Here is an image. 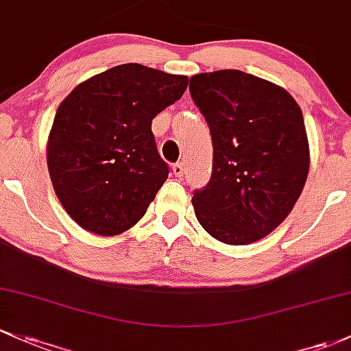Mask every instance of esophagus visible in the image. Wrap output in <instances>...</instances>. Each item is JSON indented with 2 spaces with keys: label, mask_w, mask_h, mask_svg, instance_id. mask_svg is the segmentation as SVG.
I'll list each match as a JSON object with an SVG mask.
<instances>
[{
  "label": "esophagus",
  "mask_w": 351,
  "mask_h": 351,
  "mask_svg": "<svg viewBox=\"0 0 351 351\" xmlns=\"http://www.w3.org/2000/svg\"><path fill=\"white\" fill-rule=\"evenodd\" d=\"M173 173H175V176L182 178L183 173H184V165L182 163V161H178V163L173 165Z\"/></svg>",
  "instance_id": "34e87169"
}]
</instances>
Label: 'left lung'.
<instances>
[{
	"mask_svg": "<svg viewBox=\"0 0 351 351\" xmlns=\"http://www.w3.org/2000/svg\"><path fill=\"white\" fill-rule=\"evenodd\" d=\"M210 126L213 171L195 190L199 225L226 245H248L276 228L305 186L310 152L300 106L288 91L240 69L190 78Z\"/></svg>",
	"mask_w": 351,
	"mask_h": 351,
	"instance_id": "obj_1",
	"label": "left lung"
}]
</instances>
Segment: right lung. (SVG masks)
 I'll return each mask as SVG.
<instances>
[{
	"mask_svg": "<svg viewBox=\"0 0 351 351\" xmlns=\"http://www.w3.org/2000/svg\"><path fill=\"white\" fill-rule=\"evenodd\" d=\"M186 86V76L128 63L63 99L49 133L48 169L58 199L82 228L113 237L146 213L169 173L152 121Z\"/></svg>",
	"mask_w": 351,
	"mask_h": 351,
	"instance_id": "add662e5",
	"label": "right lung"
}]
</instances>
